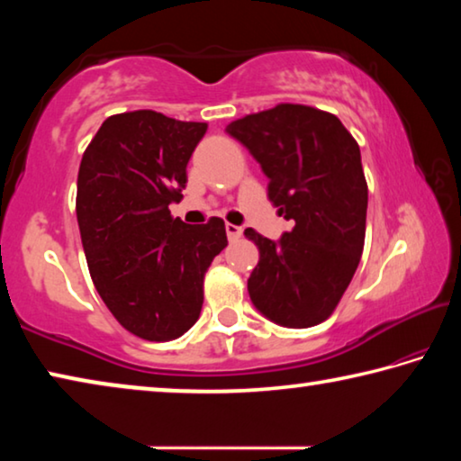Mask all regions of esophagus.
Wrapping results in <instances>:
<instances>
[{"mask_svg": "<svg viewBox=\"0 0 461 461\" xmlns=\"http://www.w3.org/2000/svg\"><path fill=\"white\" fill-rule=\"evenodd\" d=\"M225 231H228L230 240H238L241 238V233H244V230H241L240 225H233V223H225Z\"/></svg>", "mask_w": 461, "mask_h": 461, "instance_id": "obj_1", "label": "esophagus"}]
</instances>
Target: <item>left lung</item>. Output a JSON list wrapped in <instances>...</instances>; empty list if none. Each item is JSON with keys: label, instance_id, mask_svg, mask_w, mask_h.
I'll return each mask as SVG.
<instances>
[{"label": "left lung", "instance_id": "left-lung-1", "mask_svg": "<svg viewBox=\"0 0 461 461\" xmlns=\"http://www.w3.org/2000/svg\"><path fill=\"white\" fill-rule=\"evenodd\" d=\"M268 176V199L294 221L278 241L248 228L260 249L248 293L260 313L303 330L325 321L360 264L368 185L360 146L333 113L280 104L225 128Z\"/></svg>", "mask_w": 461, "mask_h": 461}]
</instances>
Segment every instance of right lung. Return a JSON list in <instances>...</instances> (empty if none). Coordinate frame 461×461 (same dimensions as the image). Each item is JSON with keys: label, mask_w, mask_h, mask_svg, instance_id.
<instances>
[{"label": "right lung", "mask_w": 461, "mask_h": 461, "mask_svg": "<svg viewBox=\"0 0 461 461\" xmlns=\"http://www.w3.org/2000/svg\"><path fill=\"white\" fill-rule=\"evenodd\" d=\"M207 123L140 109L101 123L77 178V221L93 285L130 333L181 338L199 319L203 278L228 246L225 223L170 215Z\"/></svg>", "instance_id": "right-lung-1"}]
</instances>
